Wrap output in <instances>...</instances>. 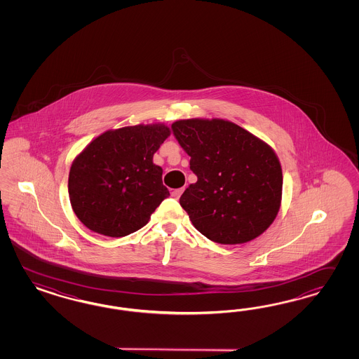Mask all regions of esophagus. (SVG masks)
Segmentation results:
<instances>
[{
  "instance_id": "esophagus-1",
  "label": "esophagus",
  "mask_w": 359,
  "mask_h": 359,
  "mask_svg": "<svg viewBox=\"0 0 359 359\" xmlns=\"http://www.w3.org/2000/svg\"><path fill=\"white\" fill-rule=\"evenodd\" d=\"M183 192H184V188H179V189H175V191H172V194H171V196H172L174 198H176V200H177V198H179L180 196H182V194H183Z\"/></svg>"
}]
</instances>
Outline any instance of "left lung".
<instances>
[{
    "mask_svg": "<svg viewBox=\"0 0 359 359\" xmlns=\"http://www.w3.org/2000/svg\"><path fill=\"white\" fill-rule=\"evenodd\" d=\"M175 138L197 176L180 205L203 236L221 245L259 237L282 203V165L271 146L230 121H176Z\"/></svg>",
    "mask_w": 359,
    "mask_h": 359,
    "instance_id": "obj_1",
    "label": "left lung"
}]
</instances>
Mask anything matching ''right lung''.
I'll list each match as a JSON object with an SVG mask.
<instances>
[{
  "instance_id": "right-lung-1",
  "label": "right lung",
  "mask_w": 359,
  "mask_h": 359,
  "mask_svg": "<svg viewBox=\"0 0 359 359\" xmlns=\"http://www.w3.org/2000/svg\"><path fill=\"white\" fill-rule=\"evenodd\" d=\"M171 134L164 123L135 125L98 135L72 162L68 194L89 230L125 237L143 228L170 196L152 156Z\"/></svg>"
}]
</instances>
